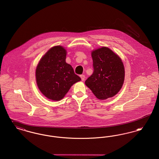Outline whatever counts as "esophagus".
Wrapping results in <instances>:
<instances>
[{
	"mask_svg": "<svg viewBox=\"0 0 159 159\" xmlns=\"http://www.w3.org/2000/svg\"><path fill=\"white\" fill-rule=\"evenodd\" d=\"M80 78H81V80H82V81H84V79H85V76L84 75H80Z\"/></svg>",
	"mask_w": 159,
	"mask_h": 159,
	"instance_id": "obj_1",
	"label": "esophagus"
}]
</instances>
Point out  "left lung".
I'll return each instance as SVG.
<instances>
[{"mask_svg": "<svg viewBox=\"0 0 159 159\" xmlns=\"http://www.w3.org/2000/svg\"><path fill=\"white\" fill-rule=\"evenodd\" d=\"M93 73L85 84L99 99L115 96L121 89L125 80V67L120 57L107 47L91 52Z\"/></svg>", "mask_w": 159, "mask_h": 159, "instance_id": "left-lung-1", "label": "left lung"}]
</instances>
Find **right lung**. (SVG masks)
Listing matches in <instances>:
<instances>
[{"label": "right lung", "instance_id": "right-lung-1", "mask_svg": "<svg viewBox=\"0 0 159 159\" xmlns=\"http://www.w3.org/2000/svg\"><path fill=\"white\" fill-rule=\"evenodd\" d=\"M66 55L64 47L53 46L42 57L36 69L39 89L52 101L62 99L73 84L81 80L71 66L66 62Z\"/></svg>", "mask_w": 159, "mask_h": 159}]
</instances>
